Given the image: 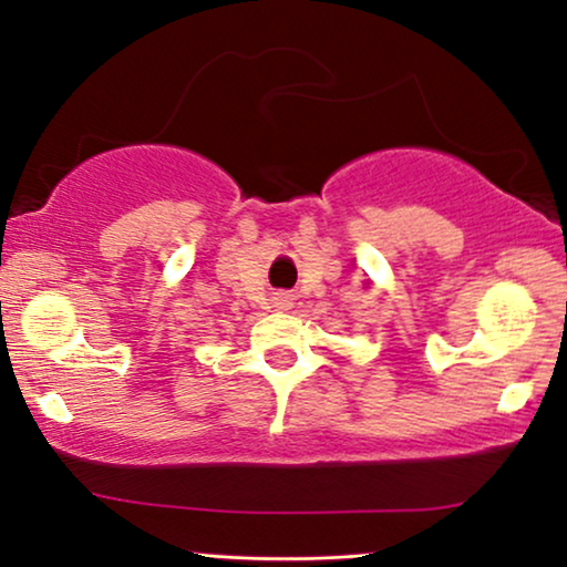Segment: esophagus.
<instances>
[{"instance_id": "1", "label": "esophagus", "mask_w": 567, "mask_h": 567, "mask_svg": "<svg viewBox=\"0 0 567 567\" xmlns=\"http://www.w3.org/2000/svg\"><path fill=\"white\" fill-rule=\"evenodd\" d=\"M274 307H276V309H289V307H291L289 293H276V297H274Z\"/></svg>"}]
</instances>
